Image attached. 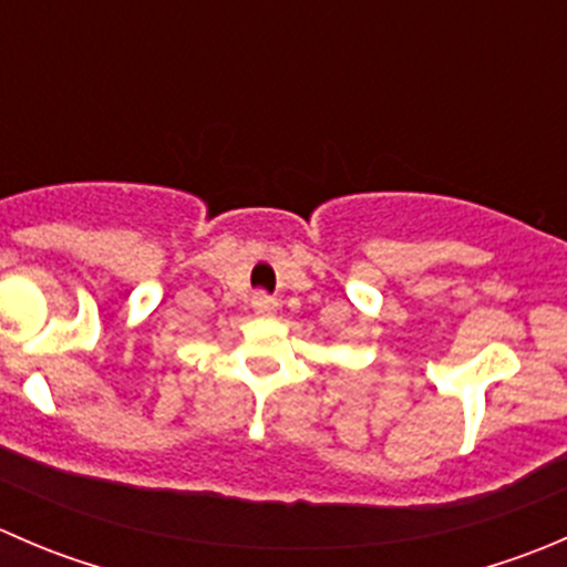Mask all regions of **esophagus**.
I'll use <instances>...</instances> for the list:
<instances>
[{"label": "esophagus", "mask_w": 567, "mask_h": 567, "mask_svg": "<svg viewBox=\"0 0 567 567\" xmlns=\"http://www.w3.org/2000/svg\"><path fill=\"white\" fill-rule=\"evenodd\" d=\"M251 310L262 318H274L277 316V301H274L268 293H255L251 296Z\"/></svg>", "instance_id": "obj_1"}]
</instances>
